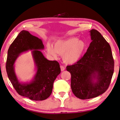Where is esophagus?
Listing matches in <instances>:
<instances>
[{
    "label": "esophagus",
    "instance_id": "obj_1",
    "mask_svg": "<svg viewBox=\"0 0 120 120\" xmlns=\"http://www.w3.org/2000/svg\"><path fill=\"white\" fill-rule=\"evenodd\" d=\"M60 70H61V71H62L65 70V67H64L63 66H60Z\"/></svg>",
    "mask_w": 120,
    "mask_h": 120
}]
</instances>
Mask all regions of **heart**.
Segmentation results:
<instances>
[{"label":"heart","instance_id":"obj_1","mask_svg":"<svg viewBox=\"0 0 120 120\" xmlns=\"http://www.w3.org/2000/svg\"><path fill=\"white\" fill-rule=\"evenodd\" d=\"M87 45L83 40H78L76 37L59 39L54 42V48L48 43L46 49L49 54L56 57L57 54L62 55L63 60L68 64L78 62L86 50Z\"/></svg>","mask_w":120,"mask_h":120}]
</instances>
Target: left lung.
<instances>
[{"label": "left lung", "instance_id": "1", "mask_svg": "<svg viewBox=\"0 0 120 120\" xmlns=\"http://www.w3.org/2000/svg\"><path fill=\"white\" fill-rule=\"evenodd\" d=\"M92 40L81 59L67 66L71 74V87L81 99L96 97L108 89L114 72V63L109 44L96 29L90 31Z\"/></svg>", "mask_w": 120, "mask_h": 120}]
</instances>
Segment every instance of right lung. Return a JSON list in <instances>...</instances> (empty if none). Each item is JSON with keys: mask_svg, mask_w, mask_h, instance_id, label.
<instances>
[{"mask_svg": "<svg viewBox=\"0 0 120 120\" xmlns=\"http://www.w3.org/2000/svg\"><path fill=\"white\" fill-rule=\"evenodd\" d=\"M44 45L40 39L33 36L28 31L22 30L10 46L6 62L8 77L17 93L33 101H43L49 97L52 92L53 85L60 73L57 61L46 59L40 50ZM33 50L32 55L37 68L32 81L28 83L19 82L14 71V62L22 52Z\"/></svg>", "mask_w": 120, "mask_h": 120, "instance_id": "obj_1", "label": "right lung"}]
</instances>
